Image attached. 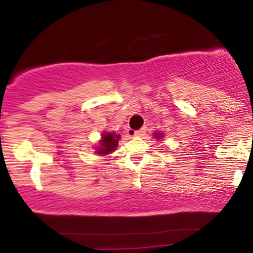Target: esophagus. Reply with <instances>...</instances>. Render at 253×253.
Wrapping results in <instances>:
<instances>
[{"label": "esophagus", "mask_w": 253, "mask_h": 253, "mask_svg": "<svg viewBox=\"0 0 253 253\" xmlns=\"http://www.w3.org/2000/svg\"><path fill=\"white\" fill-rule=\"evenodd\" d=\"M145 132H146V128H140V129L135 130V132H133L132 134L134 136H140V135H144Z\"/></svg>", "instance_id": "obj_1"}]
</instances>
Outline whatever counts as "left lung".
<instances>
[{"label": "left lung", "mask_w": 253, "mask_h": 253, "mask_svg": "<svg viewBox=\"0 0 253 253\" xmlns=\"http://www.w3.org/2000/svg\"><path fill=\"white\" fill-rule=\"evenodd\" d=\"M155 138L156 139H162V138H163V134H162V133L157 132V133H155Z\"/></svg>", "instance_id": "obj_1"}]
</instances>
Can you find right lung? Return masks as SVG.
<instances>
[{"label":"right lung","mask_w":253,"mask_h":253,"mask_svg":"<svg viewBox=\"0 0 253 253\" xmlns=\"http://www.w3.org/2000/svg\"><path fill=\"white\" fill-rule=\"evenodd\" d=\"M119 139H120V135L119 134L103 132L102 134H101L100 144H98L97 147H95V149H96L95 152L100 156L109 155V153H112L113 151H115V149H117Z\"/></svg>","instance_id":"add662e5"}]
</instances>
